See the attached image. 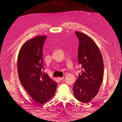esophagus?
<instances>
[{
	"label": "esophagus",
	"instance_id": "obj_1",
	"mask_svg": "<svg viewBox=\"0 0 122 122\" xmlns=\"http://www.w3.org/2000/svg\"><path fill=\"white\" fill-rule=\"evenodd\" d=\"M64 77H58V79L59 80H60V81H61V80H63V79H64Z\"/></svg>",
	"mask_w": 122,
	"mask_h": 122
}]
</instances>
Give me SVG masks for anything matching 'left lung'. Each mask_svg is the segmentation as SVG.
<instances>
[{"label": "left lung", "mask_w": 122, "mask_h": 122, "mask_svg": "<svg viewBox=\"0 0 122 122\" xmlns=\"http://www.w3.org/2000/svg\"><path fill=\"white\" fill-rule=\"evenodd\" d=\"M75 33L79 40L78 61L82 72L74 83V96L80 102L88 103L97 95L102 84L104 73L103 58L92 39L78 31Z\"/></svg>", "instance_id": "1"}]
</instances>
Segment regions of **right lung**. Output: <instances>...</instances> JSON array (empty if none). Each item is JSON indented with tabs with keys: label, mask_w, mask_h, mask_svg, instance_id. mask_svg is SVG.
I'll return each instance as SVG.
<instances>
[{
	"label": "right lung",
	"mask_w": 122,
	"mask_h": 122,
	"mask_svg": "<svg viewBox=\"0 0 122 122\" xmlns=\"http://www.w3.org/2000/svg\"><path fill=\"white\" fill-rule=\"evenodd\" d=\"M46 36H37L26 41L18 57L19 79L25 90L33 100L43 104L55 94L57 83L44 70L42 49Z\"/></svg>",
	"instance_id": "1"
}]
</instances>
